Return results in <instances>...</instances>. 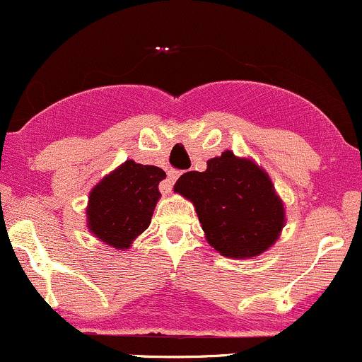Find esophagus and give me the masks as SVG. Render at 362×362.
I'll return each mask as SVG.
<instances>
[{"instance_id":"34e87169","label":"esophagus","mask_w":362,"mask_h":362,"mask_svg":"<svg viewBox=\"0 0 362 362\" xmlns=\"http://www.w3.org/2000/svg\"><path fill=\"white\" fill-rule=\"evenodd\" d=\"M178 177H180V172H178V170H168L167 182H165V185H161V189H163L165 192H170V190H172L173 184H175V182H177Z\"/></svg>"}]
</instances>
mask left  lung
<instances>
[{
  "label": "left lung",
  "instance_id": "obj_1",
  "mask_svg": "<svg viewBox=\"0 0 362 362\" xmlns=\"http://www.w3.org/2000/svg\"><path fill=\"white\" fill-rule=\"evenodd\" d=\"M175 190L189 199L207 243L230 259H252L276 243L284 204L267 173L233 151L207 160L206 172H187Z\"/></svg>",
  "mask_w": 362,
  "mask_h": 362
}]
</instances>
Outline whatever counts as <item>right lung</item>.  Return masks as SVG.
<instances>
[{
    "instance_id": "1",
    "label": "right lung",
    "mask_w": 362,
    "mask_h": 362,
    "mask_svg": "<svg viewBox=\"0 0 362 362\" xmlns=\"http://www.w3.org/2000/svg\"><path fill=\"white\" fill-rule=\"evenodd\" d=\"M167 173L127 160L91 189L86 207L88 230L105 245L124 250L151 223Z\"/></svg>"
}]
</instances>
